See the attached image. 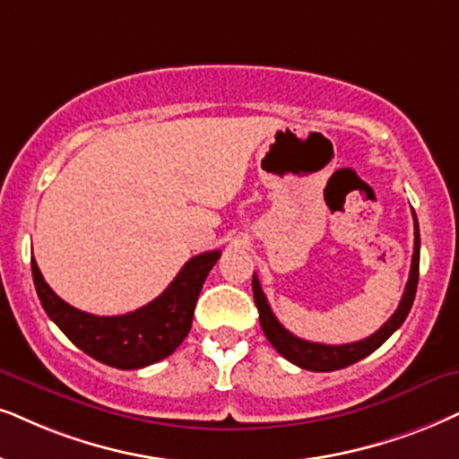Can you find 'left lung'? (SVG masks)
I'll return each instance as SVG.
<instances>
[{
  "label": "left lung",
  "mask_w": 459,
  "mask_h": 459,
  "mask_svg": "<svg viewBox=\"0 0 459 459\" xmlns=\"http://www.w3.org/2000/svg\"><path fill=\"white\" fill-rule=\"evenodd\" d=\"M415 246H413V260H411V273L407 288H404L403 299H400L398 309L394 311V316L387 320L384 326L377 330L375 334L367 336L364 341H356V343L347 345H324V343H311V341L299 339L290 330H286L273 316L269 300H266L263 288H260L258 277H252V290H254V303L258 307L260 313V326H263L269 343L281 353L283 358L290 359L297 367L305 370H313V373H330V370H339L350 367V364L358 362V359L367 358L368 353H373L377 347L385 343L396 330L403 326V322L407 320L411 307H413L415 292H417V280H420V224H417L415 212Z\"/></svg>",
  "instance_id": "8db88e82"
}]
</instances>
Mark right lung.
Instances as JSON below:
<instances>
[{
  "mask_svg": "<svg viewBox=\"0 0 459 459\" xmlns=\"http://www.w3.org/2000/svg\"><path fill=\"white\" fill-rule=\"evenodd\" d=\"M218 258L220 249L190 258L160 297L125 316H92L75 309L52 292L33 258L31 273L44 311L75 347L108 367L133 370L171 356L186 339L196 299Z\"/></svg>",
  "mask_w": 459,
  "mask_h": 459,
  "instance_id": "right-lung-1",
  "label": "right lung"
}]
</instances>
